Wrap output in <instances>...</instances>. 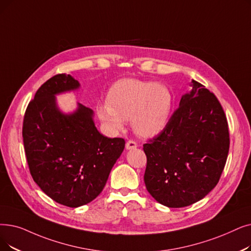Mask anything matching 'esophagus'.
Segmentation results:
<instances>
[{
    "label": "esophagus",
    "mask_w": 251,
    "mask_h": 251,
    "mask_svg": "<svg viewBox=\"0 0 251 251\" xmlns=\"http://www.w3.org/2000/svg\"><path fill=\"white\" fill-rule=\"evenodd\" d=\"M137 148V144L133 140H129L126 143V150H134Z\"/></svg>",
    "instance_id": "esophagus-1"
}]
</instances>
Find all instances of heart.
Instances as JSON below:
<instances>
[{"mask_svg":"<svg viewBox=\"0 0 251 251\" xmlns=\"http://www.w3.org/2000/svg\"><path fill=\"white\" fill-rule=\"evenodd\" d=\"M172 95L166 86L137 79H122L108 90L106 104L97 110L101 121L115 131H121L131 120L134 132L151 138L163 131L168 123Z\"/></svg>","mask_w":251,"mask_h":251,"instance_id":"heart-1","label":"heart"}]
</instances>
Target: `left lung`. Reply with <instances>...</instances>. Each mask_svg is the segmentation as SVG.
<instances>
[{"mask_svg":"<svg viewBox=\"0 0 251 251\" xmlns=\"http://www.w3.org/2000/svg\"><path fill=\"white\" fill-rule=\"evenodd\" d=\"M190 86L163 131L144 145L147 190L171 208L198 202L215 188L230 147L220 101L197 81Z\"/></svg>","mask_w":251,"mask_h":251,"instance_id":"1","label":"left lung"}]
</instances>
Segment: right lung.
Instances as JSON below:
<instances>
[{"label":"right lung","mask_w":251,"mask_h":251,"mask_svg":"<svg viewBox=\"0 0 251 251\" xmlns=\"http://www.w3.org/2000/svg\"><path fill=\"white\" fill-rule=\"evenodd\" d=\"M80 87L71 75L49 79L28 103L23 127L32 178L52 200L73 208L101 193L125 148L123 138H108L97 130L89 107L77 102L74 112L60 111L56 95Z\"/></svg>","instance_id":"right-lung-1"}]
</instances>
